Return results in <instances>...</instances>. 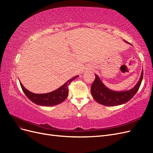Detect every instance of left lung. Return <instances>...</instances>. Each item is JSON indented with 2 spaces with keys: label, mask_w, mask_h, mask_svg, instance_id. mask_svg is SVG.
I'll return each mask as SVG.
<instances>
[{
  "label": "left lung",
  "mask_w": 153,
  "mask_h": 153,
  "mask_svg": "<svg viewBox=\"0 0 153 153\" xmlns=\"http://www.w3.org/2000/svg\"><path fill=\"white\" fill-rule=\"evenodd\" d=\"M95 75V80L91 86V94L94 99L98 103L105 106H117L128 102L137 93L142 81L143 71L139 81L133 89L121 92L109 89L101 82L98 76Z\"/></svg>",
  "instance_id": "obj_1"
}]
</instances>
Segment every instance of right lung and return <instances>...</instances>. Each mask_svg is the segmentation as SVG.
I'll return each mask as SVG.
<instances>
[{"mask_svg":"<svg viewBox=\"0 0 153 153\" xmlns=\"http://www.w3.org/2000/svg\"><path fill=\"white\" fill-rule=\"evenodd\" d=\"M78 76L69 79L59 89L47 94H34L26 89L20 82L22 89L26 96L34 103L41 106H54L62 103L68 96V86Z\"/></svg>","mask_w":153,"mask_h":153,"instance_id":"add662e5","label":"right lung"}]
</instances>
